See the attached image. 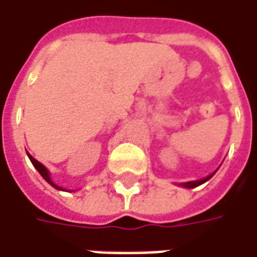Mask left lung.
<instances>
[{
  "label": "left lung",
  "instance_id": "8db88e82",
  "mask_svg": "<svg viewBox=\"0 0 257 257\" xmlns=\"http://www.w3.org/2000/svg\"><path fill=\"white\" fill-rule=\"evenodd\" d=\"M214 175V172L211 174V175H209V177H206L204 179H199V181H192V182H185V184H181L182 186H185V188H196V186H199V185H202L204 184L206 181H209L211 177Z\"/></svg>",
  "mask_w": 257,
  "mask_h": 257
}]
</instances>
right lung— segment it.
<instances>
[{"label":"right lung","mask_w":257,"mask_h":257,"mask_svg":"<svg viewBox=\"0 0 257 257\" xmlns=\"http://www.w3.org/2000/svg\"><path fill=\"white\" fill-rule=\"evenodd\" d=\"M28 156H29V159H30V161H32V164L35 166L36 170H37V171L40 172L41 177H43V178L46 179V181H47L48 184L51 185V186H54L55 189H60V191H65V189H62L61 186H58V185H55V184H54V182H53V181H51V178H50V172L47 171V168H46V167L43 166L41 163H39V161H37V160H36L35 157H32V156H30V154H29V153H28Z\"/></svg>","instance_id":"right-lung-1"}]
</instances>
